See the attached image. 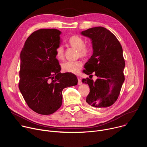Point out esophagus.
<instances>
[{"mask_svg": "<svg viewBox=\"0 0 147 147\" xmlns=\"http://www.w3.org/2000/svg\"><path fill=\"white\" fill-rule=\"evenodd\" d=\"M77 79H78V85L82 84V81H81V78H80V77H77Z\"/></svg>", "mask_w": 147, "mask_h": 147, "instance_id": "esophagus-1", "label": "esophagus"}]
</instances>
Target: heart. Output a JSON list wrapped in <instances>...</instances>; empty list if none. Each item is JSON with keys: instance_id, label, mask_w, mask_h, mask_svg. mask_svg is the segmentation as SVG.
Returning <instances> with one entry per match:
<instances>
[{"instance_id": "obj_1", "label": "heart", "mask_w": 147, "mask_h": 147, "mask_svg": "<svg viewBox=\"0 0 147 147\" xmlns=\"http://www.w3.org/2000/svg\"><path fill=\"white\" fill-rule=\"evenodd\" d=\"M70 46L78 51L81 56H86L91 52V48L85 45L84 39L78 35L71 36L69 39ZM56 56L58 59H61L64 57V48L61 45H58L55 49ZM82 64L80 61H67L61 64V69L64 72L77 74L82 67Z\"/></svg>"}]
</instances>
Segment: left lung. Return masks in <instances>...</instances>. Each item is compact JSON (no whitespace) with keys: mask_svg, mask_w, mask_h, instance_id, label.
<instances>
[{"mask_svg":"<svg viewBox=\"0 0 147 147\" xmlns=\"http://www.w3.org/2000/svg\"><path fill=\"white\" fill-rule=\"evenodd\" d=\"M81 34L91 39L93 48L83 73L92 77L94 73L98 77L96 81L90 77L82 80L90 89L86 102L94 108L109 107L117 99L124 81L122 47L115 35L102 27L91 28Z\"/></svg>","mask_w":147,"mask_h":147,"instance_id":"8db88e82","label":"left lung"}]
</instances>
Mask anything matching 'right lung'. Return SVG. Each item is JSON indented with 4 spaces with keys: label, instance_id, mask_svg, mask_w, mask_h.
<instances>
[{
    "label": "right lung",
    "instance_id": "obj_1",
    "mask_svg": "<svg viewBox=\"0 0 147 147\" xmlns=\"http://www.w3.org/2000/svg\"><path fill=\"white\" fill-rule=\"evenodd\" d=\"M60 34L56 29L34 31L20 53L19 90L29 108L38 114L55 112L62 104L63 90L78 82L76 75L60 72L55 49Z\"/></svg>",
    "mask_w": 147,
    "mask_h": 147
}]
</instances>
